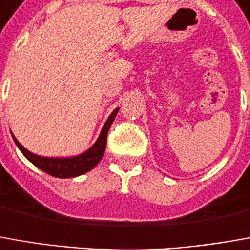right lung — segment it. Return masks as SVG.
Instances as JSON below:
<instances>
[{
  "label": "right lung",
  "mask_w": 250,
  "mask_h": 250,
  "mask_svg": "<svg viewBox=\"0 0 250 250\" xmlns=\"http://www.w3.org/2000/svg\"><path fill=\"white\" fill-rule=\"evenodd\" d=\"M118 111H119V108H116L108 116L107 122L103 125L100 135L97 138V141L93 143V146L89 147L86 151L74 155V157H42V155L34 154L29 150L25 149L21 143L16 139L13 134H12V137H13L16 146L20 149L24 157L29 162H32L35 167H39L40 170L51 174L54 177H59V179H71V177H77V176H81V174L92 170L101 161L104 151H105V146H107L108 131L118 115Z\"/></svg>",
  "instance_id": "add662e5"
}]
</instances>
